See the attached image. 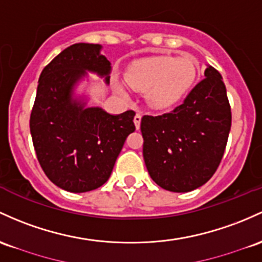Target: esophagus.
Listing matches in <instances>:
<instances>
[{"instance_id": "esophagus-1", "label": "esophagus", "mask_w": 262, "mask_h": 262, "mask_svg": "<svg viewBox=\"0 0 262 262\" xmlns=\"http://www.w3.org/2000/svg\"><path fill=\"white\" fill-rule=\"evenodd\" d=\"M140 120H142V116L139 113H137L136 117H134V124H136L137 129L140 128Z\"/></svg>"}]
</instances>
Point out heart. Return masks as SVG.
Segmentation results:
<instances>
[{"label": "heart", "mask_w": 262, "mask_h": 262, "mask_svg": "<svg viewBox=\"0 0 262 262\" xmlns=\"http://www.w3.org/2000/svg\"><path fill=\"white\" fill-rule=\"evenodd\" d=\"M196 74L198 63L190 56H158L132 63L124 77L132 89L145 93L149 107L163 111L177 104L190 91Z\"/></svg>", "instance_id": "heart-1"}]
</instances>
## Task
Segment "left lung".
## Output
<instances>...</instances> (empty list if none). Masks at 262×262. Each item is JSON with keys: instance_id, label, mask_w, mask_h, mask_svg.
I'll return each instance as SVG.
<instances>
[{"instance_id": "obj_1", "label": "left lung", "mask_w": 262, "mask_h": 262, "mask_svg": "<svg viewBox=\"0 0 262 262\" xmlns=\"http://www.w3.org/2000/svg\"><path fill=\"white\" fill-rule=\"evenodd\" d=\"M183 104L170 113L144 116L143 157L160 188L188 192L216 171L231 128V109L221 74L211 66Z\"/></svg>"}]
</instances>
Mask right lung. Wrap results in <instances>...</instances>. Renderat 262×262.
<instances>
[{"label": "right lung", "mask_w": 262, "mask_h": 262, "mask_svg": "<svg viewBox=\"0 0 262 262\" xmlns=\"http://www.w3.org/2000/svg\"><path fill=\"white\" fill-rule=\"evenodd\" d=\"M100 50V45L76 43L54 57L39 76L31 113V136L43 171L71 192L94 190L107 182L126 137L136 130L133 111L113 116L74 97L87 72L109 83L111 62Z\"/></svg>", "instance_id": "add662e5"}]
</instances>
